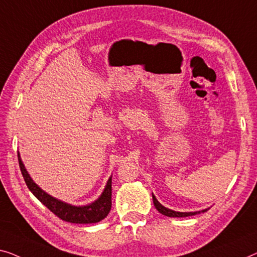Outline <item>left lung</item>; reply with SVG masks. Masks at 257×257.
Here are the masks:
<instances>
[{
	"instance_id": "left-lung-1",
	"label": "left lung",
	"mask_w": 257,
	"mask_h": 257,
	"mask_svg": "<svg viewBox=\"0 0 257 257\" xmlns=\"http://www.w3.org/2000/svg\"><path fill=\"white\" fill-rule=\"evenodd\" d=\"M152 198H153V204H155L156 209L158 210V211L164 214V216H167V217H188V216H194V214H197L200 213V211H196V212H177V211H173V210H170L165 208V206H163L160 203L157 201V198L153 196L152 194ZM206 210H203V212H205Z\"/></svg>"
}]
</instances>
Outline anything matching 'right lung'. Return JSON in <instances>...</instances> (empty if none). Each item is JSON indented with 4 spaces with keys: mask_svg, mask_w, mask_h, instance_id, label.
I'll return each mask as SVG.
<instances>
[{
    "mask_svg": "<svg viewBox=\"0 0 257 257\" xmlns=\"http://www.w3.org/2000/svg\"><path fill=\"white\" fill-rule=\"evenodd\" d=\"M18 163L28 188L32 191V194L38 200L43 203L45 206H47L60 219L74 224H91L102 220L109 213L110 208H112V179L108 180L104 193L94 203L86 206H72L49 196L48 194H46L43 189H40L33 182V180L30 178L29 173L26 172L24 165H23L19 152Z\"/></svg>",
    "mask_w": 257,
    "mask_h": 257,
    "instance_id": "right-lung-1",
    "label": "right lung"
}]
</instances>
